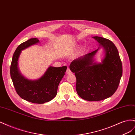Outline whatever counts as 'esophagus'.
<instances>
[{
	"instance_id": "obj_1",
	"label": "esophagus",
	"mask_w": 135,
	"mask_h": 135,
	"mask_svg": "<svg viewBox=\"0 0 135 135\" xmlns=\"http://www.w3.org/2000/svg\"><path fill=\"white\" fill-rule=\"evenodd\" d=\"M66 74H71V70H70V69L69 68H68L67 69V70H66Z\"/></svg>"
}]
</instances>
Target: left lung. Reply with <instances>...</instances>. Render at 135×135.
<instances>
[{
  "instance_id": "left-lung-1",
  "label": "left lung",
  "mask_w": 135,
  "mask_h": 135,
  "mask_svg": "<svg viewBox=\"0 0 135 135\" xmlns=\"http://www.w3.org/2000/svg\"><path fill=\"white\" fill-rule=\"evenodd\" d=\"M93 38L99 43V48L73 60L69 67L76 76L77 93L89 101H101L112 96L122 75V64L114 44L100 36ZM101 47L103 48L104 56L102 62L98 63L94 57Z\"/></svg>"
}]
</instances>
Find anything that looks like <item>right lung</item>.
Wrapping results in <instances>:
<instances>
[{
  "label": "right lung",
  "instance_id": "add662e5",
  "mask_svg": "<svg viewBox=\"0 0 135 135\" xmlns=\"http://www.w3.org/2000/svg\"><path fill=\"white\" fill-rule=\"evenodd\" d=\"M39 42L38 38H31L21 43L16 49L10 68L11 77L16 92L22 99L35 104H44L56 97L58 86L66 71V66H49L44 74L36 80L27 79L18 67L21 51Z\"/></svg>",
  "mask_w": 135,
  "mask_h": 135
}]
</instances>
